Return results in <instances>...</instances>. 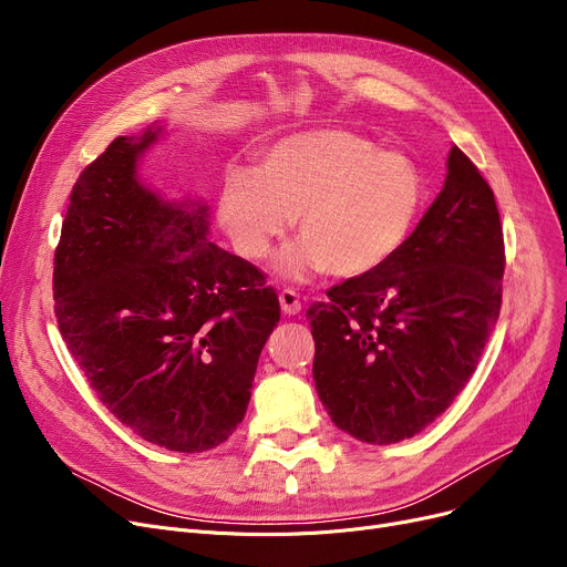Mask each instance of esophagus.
I'll list each match as a JSON object with an SVG mask.
<instances>
[{"label":"esophagus","instance_id":"esophagus-1","mask_svg":"<svg viewBox=\"0 0 567 567\" xmlns=\"http://www.w3.org/2000/svg\"><path fill=\"white\" fill-rule=\"evenodd\" d=\"M280 308H282V312L289 315V317L299 315V312H301V299H299V293H296L293 289H282V291H280Z\"/></svg>","mask_w":567,"mask_h":567}]
</instances>
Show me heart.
I'll return each instance as SVG.
<instances>
[{
    "label": "heart",
    "instance_id": "obj_1",
    "mask_svg": "<svg viewBox=\"0 0 567 567\" xmlns=\"http://www.w3.org/2000/svg\"><path fill=\"white\" fill-rule=\"evenodd\" d=\"M427 195L421 167L342 128L278 140L257 174L227 172L218 218L236 252L261 259L291 218L301 238L278 268L287 278L331 271L355 278L389 264L419 223Z\"/></svg>",
    "mask_w": 567,
    "mask_h": 567
}]
</instances>
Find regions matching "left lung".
Returning a JSON list of instances; mask_svg holds the SVG:
<instances>
[{"label": "left lung", "mask_w": 567, "mask_h": 567, "mask_svg": "<svg viewBox=\"0 0 567 567\" xmlns=\"http://www.w3.org/2000/svg\"><path fill=\"white\" fill-rule=\"evenodd\" d=\"M503 268L494 193L453 146L443 188L402 250L308 308L312 377L331 421L353 439L389 445L439 419L498 319Z\"/></svg>", "instance_id": "left-lung-1"}]
</instances>
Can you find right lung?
Listing matches in <instances>:
<instances>
[{
	"mask_svg": "<svg viewBox=\"0 0 567 567\" xmlns=\"http://www.w3.org/2000/svg\"><path fill=\"white\" fill-rule=\"evenodd\" d=\"M163 135L116 137L82 169L54 250V315L99 400L137 436L212 451L244 421L280 303L257 266L206 238L208 206L140 182Z\"/></svg>",
	"mask_w": 567,
	"mask_h": 567,
	"instance_id": "right-lung-1",
	"label": "right lung"
}]
</instances>
